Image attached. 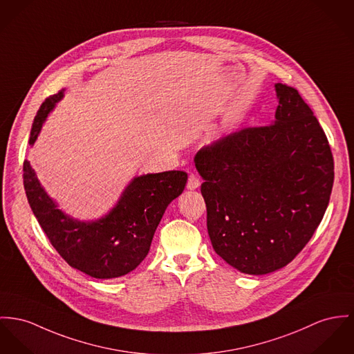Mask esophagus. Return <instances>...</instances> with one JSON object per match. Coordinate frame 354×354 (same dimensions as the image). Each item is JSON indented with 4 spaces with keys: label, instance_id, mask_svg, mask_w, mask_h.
Listing matches in <instances>:
<instances>
[{
    "label": "esophagus",
    "instance_id": "34e87169",
    "mask_svg": "<svg viewBox=\"0 0 354 354\" xmlns=\"http://www.w3.org/2000/svg\"><path fill=\"white\" fill-rule=\"evenodd\" d=\"M199 186H201V179H199V176L195 175V174H190V175H189V180H187V189H189V190H195V189H198Z\"/></svg>",
    "mask_w": 354,
    "mask_h": 354
}]
</instances>
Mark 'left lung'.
I'll list each match as a JSON object with an SVG mask.
<instances>
[{"label":"left lung","mask_w":354,"mask_h":354,"mask_svg":"<svg viewBox=\"0 0 354 354\" xmlns=\"http://www.w3.org/2000/svg\"><path fill=\"white\" fill-rule=\"evenodd\" d=\"M274 124L246 127L202 147L207 232L218 256L241 272L291 263L325 216L334 183L326 135L299 91L276 83Z\"/></svg>","instance_id":"1"}]
</instances>
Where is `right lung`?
<instances>
[{"label":"right lung","instance_id":"obj_1","mask_svg":"<svg viewBox=\"0 0 354 354\" xmlns=\"http://www.w3.org/2000/svg\"><path fill=\"white\" fill-rule=\"evenodd\" d=\"M62 95L63 91L50 95L37 110L29 145ZM23 180L28 203L62 259L91 277L111 279L133 271L145 259L167 206L185 190L187 174L167 171L135 178L106 217L88 223L74 221L56 207L28 162Z\"/></svg>","mask_w":354,"mask_h":354}]
</instances>
